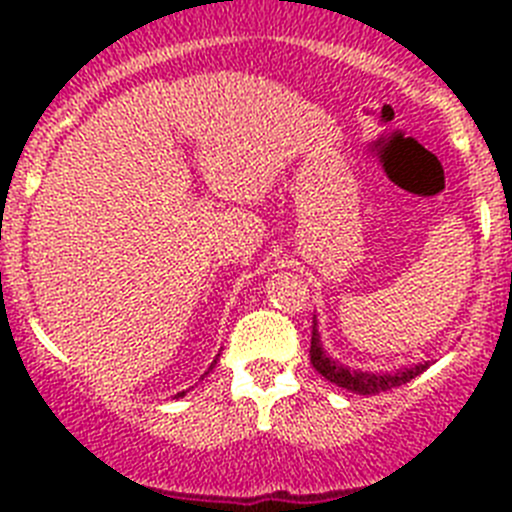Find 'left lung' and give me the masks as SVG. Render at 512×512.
Here are the masks:
<instances>
[{
  "mask_svg": "<svg viewBox=\"0 0 512 512\" xmlns=\"http://www.w3.org/2000/svg\"><path fill=\"white\" fill-rule=\"evenodd\" d=\"M310 361L315 366V372L323 374L328 382L338 384L343 390L356 392V395H379V392L395 390L400 384L410 382L418 374H423L428 369V364H418L413 369H402L397 374H369V372H351L348 366L338 364L330 356H325L323 346H320L318 328H315V320H312V338H310Z\"/></svg>",
  "mask_w": 512,
  "mask_h": 512,
  "instance_id": "8db88e82",
  "label": "left lung"
}]
</instances>
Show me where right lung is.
<instances>
[{
	"label": "right lung",
	"mask_w": 512,
	"mask_h": 512,
	"mask_svg": "<svg viewBox=\"0 0 512 512\" xmlns=\"http://www.w3.org/2000/svg\"><path fill=\"white\" fill-rule=\"evenodd\" d=\"M210 369H212V366H210ZM184 395V392H179V395H176V397H182Z\"/></svg>",
	"instance_id": "add662e5"
}]
</instances>
